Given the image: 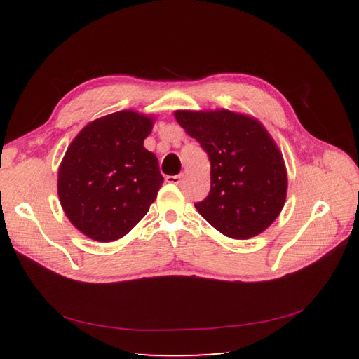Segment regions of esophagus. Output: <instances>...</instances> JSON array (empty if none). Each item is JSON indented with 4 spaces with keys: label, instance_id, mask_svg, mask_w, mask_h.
<instances>
[{
    "label": "esophagus",
    "instance_id": "esophagus-1",
    "mask_svg": "<svg viewBox=\"0 0 359 359\" xmlns=\"http://www.w3.org/2000/svg\"><path fill=\"white\" fill-rule=\"evenodd\" d=\"M182 179H184V174H177V175H168L166 182L168 184H172V185H179Z\"/></svg>",
    "mask_w": 359,
    "mask_h": 359
}]
</instances>
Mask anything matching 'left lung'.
<instances>
[{
  "label": "left lung",
  "mask_w": 359,
  "mask_h": 359,
  "mask_svg": "<svg viewBox=\"0 0 359 359\" xmlns=\"http://www.w3.org/2000/svg\"><path fill=\"white\" fill-rule=\"evenodd\" d=\"M188 135L210 157L211 189L196 210L226 238L251 239L280 215L287 199V168L276 142L247 114L174 111Z\"/></svg>",
  "instance_id": "1"
}]
</instances>
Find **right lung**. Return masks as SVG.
I'll return each mask as SVG.
<instances>
[{
    "instance_id": "obj_1",
    "label": "right lung",
    "mask_w": 359,
    "mask_h": 359,
    "mask_svg": "<svg viewBox=\"0 0 359 359\" xmlns=\"http://www.w3.org/2000/svg\"><path fill=\"white\" fill-rule=\"evenodd\" d=\"M156 117L125 109L88 123L58 168L57 189L71 224L89 239L123 238L147 215L163 177L143 147Z\"/></svg>"
}]
</instances>
